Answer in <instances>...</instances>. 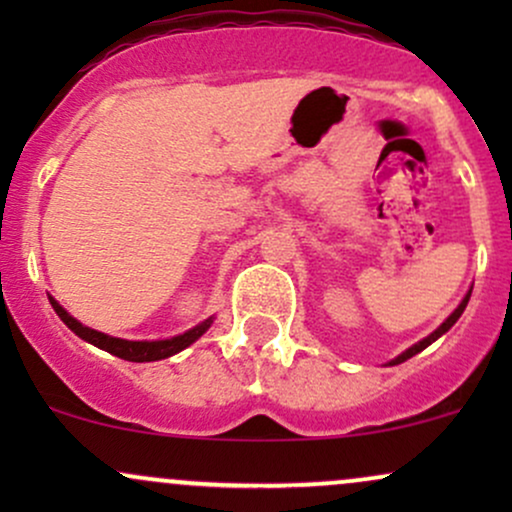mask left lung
Segmentation results:
<instances>
[{"instance_id": "8db88e82", "label": "left lung", "mask_w": 512, "mask_h": 512, "mask_svg": "<svg viewBox=\"0 0 512 512\" xmlns=\"http://www.w3.org/2000/svg\"><path fill=\"white\" fill-rule=\"evenodd\" d=\"M469 296H472V289H469L467 293H464L462 303H460V305H457V308H455V310H452V313H450L448 317H445V320H443V322H440V325L436 327V330H433L431 334H428V337H424V339H421V342L411 344L407 351H402V354H399V356H395V358H392V361H390V363H385V366H397V363H404V361H407V358H411V356H416V354H419V351H424V349H426V346H431L433 342H436V339H438V337H443V334H445V332H448V330H450V327H452V325H455V322H457V320H460V315L464 313V308H467V303H469Z\"/></svg>"}]
</instances>
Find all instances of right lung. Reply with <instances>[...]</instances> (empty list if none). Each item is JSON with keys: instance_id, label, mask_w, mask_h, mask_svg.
<instances>
[{"instance_id": "1", "label": "right lung", "mask_w": 512, "mask_h": 512, "mask_svg": "<svg viewBox=\"0 0 512 512\" xmlns=\"http://www.w3.org/2000/svg\"><path fill=\"white\" fill-rule=\"evenodd\" d=\"M50 298V305L55 308V313L60 315V320L64 325L72 330L76 337H81L84 342L98 346V349L108 351V354H113L117 358H125V361H134V363H149V361H161V358H168V356H175L180 354L182 349H187L190 344H195L199 337H202L204 332L209 330L211 322H214V315L207 317L204 322H199V325L192 327V330L178 334V337H170V339H151V342H132V339H120V337H110V334L105 332H98V330H91V327L81 325L76 317H72L67 313V310L62 308L60 303L55 301V298Z\"/></svg>"}]
</instances>
